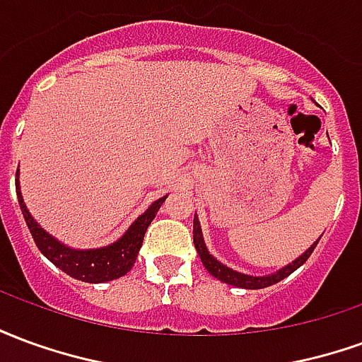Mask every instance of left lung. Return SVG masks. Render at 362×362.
I'll return each mask as SVG.
<instances>
[{"instance_id": "obj_1", "label": "left lung", "mask_w": 362, "mask_h": 362, "mask_svg": "<svg viewBox=\"0 0 362 362\" xmlns=\"http://www.w3.org/2000/svg\"><path fill=\"white\" fill-rule=\"evenodd\" d=\"M318 240L312 244L310 248L304 252L303 256H298L293 264L281 267L279 272L269 273V275H264V277H256V275H246V273L235 272V269H230V267L223 266L217 258H213L204 243V235H202L199 221H197V217H194V244H196V250L197 254H199L202 262H204L205 269L211 273L215 279H219L223 281V283H227V285H235V287H240V288H264V287H269V285H275V283H279V281H283L285 277H288L291 273L295 272V269H298V267L303 266L306 259L310 258V254L314 252V248H316Z\"/></svg>"}]
</instances>
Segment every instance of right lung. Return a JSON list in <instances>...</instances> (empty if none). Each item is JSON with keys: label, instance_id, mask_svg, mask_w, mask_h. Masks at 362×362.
I'll return each instance as SVG.
<instances>
[{"label": "right lung", "instance_id": "add662e5", "mask_svg": "<svg viewBox=\"0 0 362 362\" xmlns=\"http://www.w3.org/2000/svg\"><path fill=\"white\" fill-rule=\"evenodd\" d=\"M15 184H17V197H19L21 211H23V217L27 221V227L33 238H35L38 250L42 252L44 256L50 259L54 266L59 267L62 272L71 275L74 279L85 281V283H104V281L118 279L134 267L139 248L143 244L145 230L151 225V221L155 219V215H157L160 205L166 199L165 196L157 199V202H153L149 209L143 215H139L134 221V225L127 228L126 235L114 244H110V246L96 248V250H75V248H69L66 244L56 240L54 236L48 235L33 219V215L28 213L27 205H25L23 196H21L19 174H17Z\"/></svg>", "mask_w": 362, "mask_h": 362}]
</instances>
